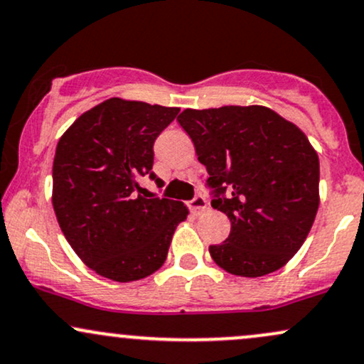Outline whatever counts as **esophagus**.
Listing matches in <instances>:
<instances>
[{
	"instance_id": "obj_1",
	"label": "esophagus",
	"mask_w": 364,
	"mask_h": 364,
	"mask_svg": "<svg viewBox=\"0 0 364 364\" xmlns=\"http://www.w3.org/2000/svg\"><path fill=\"white\" fill-rule=\"evenodd\" d=\"M207 205H208L207 198L202 195H196L193 200L188 202V207H190V210L193 212V214H202L203 210H207Z\"/></svg>"
}]
</instances>
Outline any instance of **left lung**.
Instances as JSON below:
<instances>
[{"label":"left lung","mask_w":364,"mask_h":364,"mask_svg":"<svg viewBox=\"0 0 364 364\" xmlns=\"http://www.w3.org/2000/svg\"><path fill=\"white\" fill-rule=\"evenodd\" d=\"M179 124L207 168L231 232L208 252L225 272L262 277L294 257L318 210L320 162L306 135L263 106L185 109Z\"/></svg>","instance_id":"obj_1"}]
</instances>
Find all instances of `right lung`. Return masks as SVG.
<instances>
[{
  "label": "right lung",
  "instance_id": "right-lung-1",
  "mask_svg": "<svg viewBox=\"0 0 364 364\" xmlns=\"http://www.w3.org/2000/svg\"><path fill=\"white\" fill-rule=\"evenodd\" d=\"M178 107L112 97L83 112L58 141L53 207L66 241L89 269L116 282L147 277L168 257L183 202L147 198L154 141Z\"/></svg>",
  "mask_w": 364,
  "mask_h": 364
}]
</instances>
